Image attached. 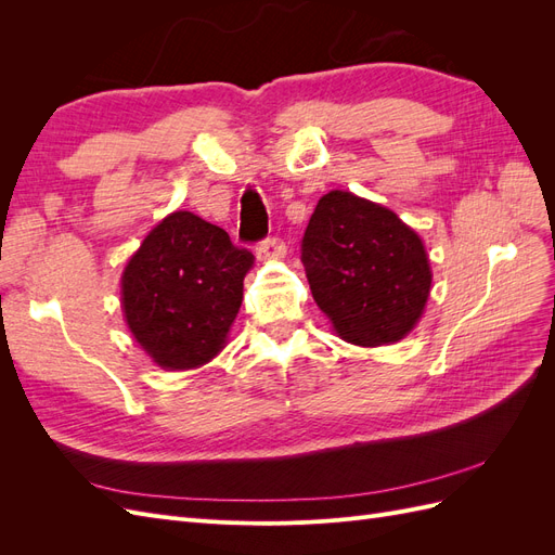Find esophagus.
Returning <instances> with one entry per match:
<instances>
[{"label":"esophagus","instance_id":"esophagus-1","mask_svg":"<svg viewBox=\"0 0 555 555\" xmlns=\"http://www.w3.org/2000/svg\"><path fill=\"white\" fill-rule=\"evenodd\" d=\"M284 249H287L284 247V241L278 236H271L257 245V255L263 259H280L284 255Z\"/></svg>","mask_w":555,"mask_h":555}]
</instances>
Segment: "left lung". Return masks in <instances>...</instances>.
I'll return each mask as SVG.
<instances>
[{"label":"left lung","instance_id":"left-lung-1","mask_svg":"<svg viewBox=\"0 0 555 555\" xmlns=\"http://www.w3.org/2000/svg\"><path fill=\"white\" fill-rule=\"evenodd\" d=\"M300 249L314 304L343 340L393 345L422 319L433 282L428 255L393 210L333 190L319 198Z\"/></svg>","mask_w":555,"mask_h":555}]
</instances>
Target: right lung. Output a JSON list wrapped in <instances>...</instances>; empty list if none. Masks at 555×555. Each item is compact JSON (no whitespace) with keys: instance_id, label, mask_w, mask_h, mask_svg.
<instances>
[{"instance_id":"add662e5","label":"right lung","mask_w":555,"mask_h":555,"mask_svg":"<svg viewBox=\"0 0 555 555\" xmlns=\"http://www.w3.org/2000/svg\"><path fill=\"white\" fill-rule=\"evenodd\" d=\"M251 251L190 210L147 233L122 273V312L145 354L166 371H190L224 349L243 304Z\"/></svg>"}]
</instances>
